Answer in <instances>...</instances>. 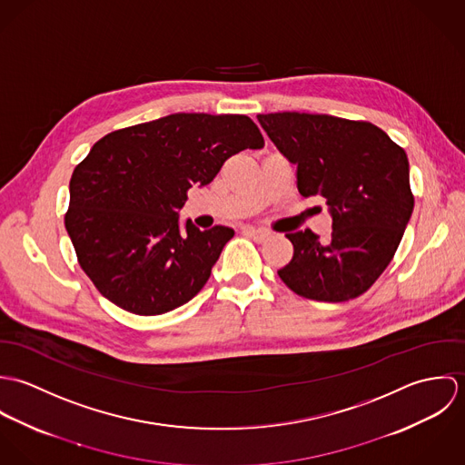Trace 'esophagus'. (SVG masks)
I'll return each instance as SVG.
<instances>
[{
    "instance_id": "esophagus-1",
    "label": "esophagus",
    "mask_w": 465,
    "mask_h": 465,
    "mask_svg": "<svg viewBox=\"0 0 465 465\" xmlns=\"http://www.w3.org/2000/svg\"><path fill=\"white\" fill-rule=\"evenodd\" d=\"M243 234L249 236V238H252L256 243H265L266 240H268V236H270L266 231L256 229V227H243Z\"/></svg>"
}]
</instances>
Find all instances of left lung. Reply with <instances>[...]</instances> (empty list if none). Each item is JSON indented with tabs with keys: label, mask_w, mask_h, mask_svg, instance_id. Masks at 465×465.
Wrapping results in <instances>:
<instances>
[{
	"label": "left lung",
	"mask_w": 465,
	"mask_h": 465,
	"mask_svg": "<svg viewBox=\"0 0 465 465\" xmlns=\"http://www.w3.org/2000/svg\"><path fill=\"white\" fill-rule=\"evenodd\" d=\"M275 146L297 164L302 197L330 205L331 238L306 229L286 234L293 258L277 270L301 297L343 302L365 293L398 251L413 211L408 157L369 122L328 114H258Z\"/></svg>",
	"instance_id": "left-lung-1"
}]
</instances>
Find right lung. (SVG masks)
<instances>
[{
	"instance_id": "right-lung-1",
	"label": "right lung",
	"mask_w": 465,
	"mask_h": 465,
	"mask_svg": "<svg viewBox=\"0 0 465 465\" xmlns=\"http://www.w3.org/2000/svg\"><path fill=\"white\" fill-rule=\"evenodd\" d=\"M243 114L177 113L104 135L69 181L64 223L76 260L96 290L134 315L152 317L192 301L234 231L179 229V209L195 184L223 163L262 148Z\"/></svg>"
}]
</instances>
